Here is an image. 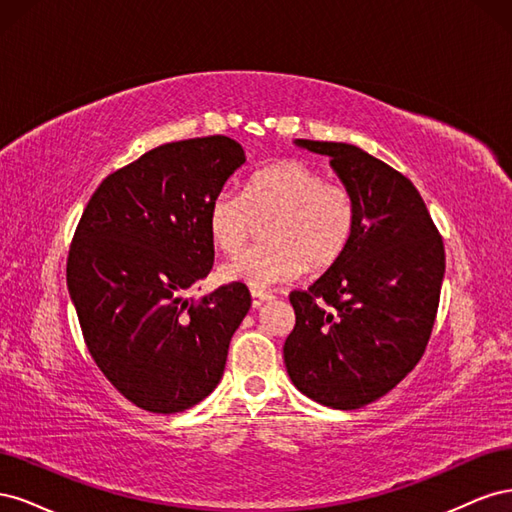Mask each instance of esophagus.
<instances>
[{"instance_id":"34e87169","label":"esophagus","mask_w":512,"mask_h":512,"mask_svg":"<svg viewBox=\"0 0 512 512\" xmlns=\"http://www.w3.org/2000/svg\"><path fill=\"white\" fill-rule=\"evenodd\" d=\"M271 299H273V294L267 292V290H258V288L252 290V305H254V307H260L262 303L271 301Z\"/></svg>"}]
</instances>
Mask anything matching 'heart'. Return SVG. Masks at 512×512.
I'll list each match as a JSON object with an SVG mask.
<instances>
[{
	"label": "heart",
	"mask_w": 512,
	"mask_h": 512,
	"mask_svg": "<svg viewBox=\"0 0 512 512\" xmlns=\"http://www.w3.org/2000/svg\"><path fill=\"white\" fill-rule=\"evenodd\" d=\"M267 226V245L252 247L222 267V280L267 288L327 271L348 250L359 224V205L342 181L301 160L269 164L247 179L243 194L220 192L207 211L211 241L226 254H237Z\"/></svg>",
	"instance_id": "1"
}]
</instances>
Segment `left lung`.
<instances>
[{"instance_id": "obj_1", "label": "left lung", "mask_w": 512, "mask_h": 512, "mask_svg": "<svg viewBox=\"0 0 512 512\" xmlns=\"http://www.w3.org/2000/svg\"><path fill=\"white\" fill-rule=\"evenodd\" d=\"M331 158L359 205L346 254L307 290H292L284 363L322 406L356 410L421 361L440 305L444 243L414 183L346 143L297 141Z\"/></svg>"}]
</instances>
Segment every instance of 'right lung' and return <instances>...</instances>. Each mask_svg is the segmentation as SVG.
Instances as JSON below:
<instances>
[{"mask_svg": "<svg viewBox=\"0 0 512 512\" xmlns=\"http://www.w3.org/2000/svg\"><path fill=\"white\" fill-rule=\"evenodd\" d=\"M245 162L228 136L166 143L108 175L68 252V290L91 359L134 406L183 412L222 380L245 284L185 299L213 267L207 211Z\"/></svg>", "mask_w": 512, "mask_h": 512, "instance_id": "obj_1", "label": "right lung"}]
</instances>
